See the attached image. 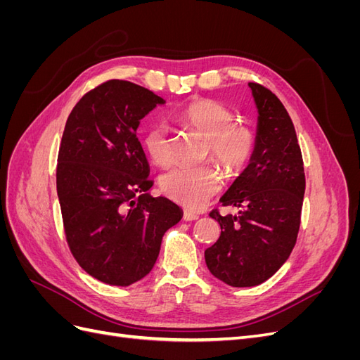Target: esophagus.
<instances>
[{"mask_svg":"<svg viewBox=\"0 0 360 360\" xmlns=\"http://www.w3.org/2000/svg\"><path fill=\"white\" fill-rule=\"evenodd\" d=\"M198 214L197 213H192V212H188V210H184V213H183V221H186V222H189V221H197L198 219Z\"/></svg>","mask_w":360,"mask_h":360,"instance_id":"1","label":"esophagus"}]
</instances>
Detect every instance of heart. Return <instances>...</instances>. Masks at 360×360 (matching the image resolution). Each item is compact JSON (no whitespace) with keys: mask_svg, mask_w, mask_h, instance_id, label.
Listing matches in <instances>:
<instances>
[{"mask_svg":"<svg viewBox=\"0 0 360 360\" xmlns=\"http://www.w3.org/2000/svg\"><path fill=\"white\" fill-rule=\"evenodd\" d=\"M180 122L207 139L210 156L219 165L233 172L245 167L252 156L255 135L246 126L233 124L236 115L221 102L201 99L188 105L180 112ZM143 144L156 165L165 167L171 162L169 136L165 124H151L144 134ZM162 191L168 197L186 207L198 210L219 192L222 180L212 167H176L160 180Z\"/></svg>","mask_w":360,"mask_h":360,"instance_id":"1","label":"heart"}]
</instances>
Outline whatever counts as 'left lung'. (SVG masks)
<instances>
[{
    "label": "left lung",
    "mask_w": 360,
    "mask_h": 360,
    "mask_svg": "<svg viewBox=\"0 0 360 360\" xmlns=\"http://www.w3.org/2000/svg\"><path fill=\"white\" fill-rule=\"evenodd\" d=\"M258 111L248 167L221 198L237 214L210 217L221 236L205 249L210 274L231 287H255L274 276L296 245L304 195L300 147L291 118L266 86L249 82Z\"/></svg>",
    "instance_id": "left-lung-1"
}]
</instances>
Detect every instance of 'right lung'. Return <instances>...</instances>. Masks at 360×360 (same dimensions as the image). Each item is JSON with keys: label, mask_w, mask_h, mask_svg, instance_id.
<instances>
[{"label": "right lung", "mask_w": 360, "mask_h": 360, "mask_svg": "<svg viewBox=\"0 0 360 360\" xmlns=\"http://www.w3.org/2000/svg\"><path fill=\"white\" fill-rule=\"evenodd\" d=\"M162 97L112 79L75 105L64 127L57 193L75 259L105 284L127 287L147 276L162 237L183 210L147 191L150 167L136 130Z\"/></svg>", "instance_id": "1"}]
</instances>
